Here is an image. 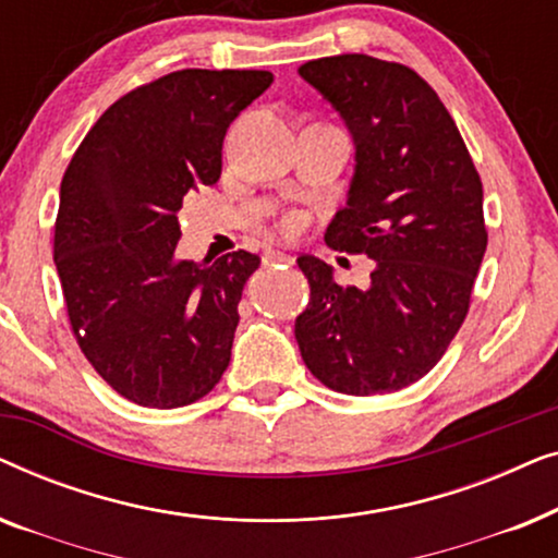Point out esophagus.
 Instances as JSON below:
<instances>
[{"mask_svg": "<svg viewBox=\"0 0 558 558\" xmlns=\"http://www.w3.org/2000/svg\"><path fill=\"white\" fill-rule=\"evenodd\" d=\"M262 262H264V266H269V264H292V256L284 254V251H266Z\"/></svg>", "mask_w": 558, "mask_h": 558, "instance_id": "34e87169", "label": "esophagus"}]
</instances>
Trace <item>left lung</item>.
Wrapping results in <instances>:
<instances>
[{
    "instance_id": "left-lung-1",
    "label": "left lung",
    "mask_w": 558,
    "mask_h": 558,
    "mask_svg": "<svg viewBox=\"0 0 558 558\" xmlns=\"http://www.w3.org/2000/svg\"><path fill=\"white\" fill-rule=\"evenodd\" d=\"M300 75L345 121L355 172L327 246L373 258L365 287L296 258L310 304L296 317L302 361L350 396L401 391L424 378L470 310L487 248L483 182L437 90L401 63L371 56L310 60Z\"/></svg>"
}]
</instances>
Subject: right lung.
Segmentation results:
<instances>
[{
    "label": "right lung",
    "instance_id": "right-lung-1",
    "mask_svg": "<svg viewBox=\"0 0 558 558\" xmlns=\"http://www.w3.org/2000/svg\"><path fill=\"white\" fill-rule=\"evenodd\" d=\"M269 71L185 68L101 113L60 182L52 258L83 355L124 399L187 407L231 363L243 284L262 258L180 262L187 193L216 185L231 121Z\"/></svg>",
    "mask_w": 558,
    "mask_h": 558
}]
</instances>
